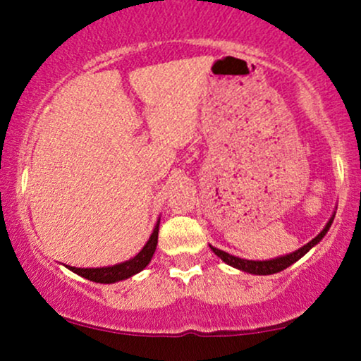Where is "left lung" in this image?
I'll return each instance as SVG.
<instances>
[{
  "label": "left lung",
  "instance_id": "1",
  "mask_svg": "<svg viewBox=\"0 0 361 361\" xmlns=\"http://www.w3.org/2000/svg\"><path fill=\"white\" fill-rule=\"evenodd\" d=\"M334 221V215L329 219V222L326 224L324 229L319 233L316 238L312 239V241H309L305 246H302L300 250L290 252V255H285V256H279V258H273V259H267V261H251V259H243V258H238V256H233L229 255V252L222 251V250H217V247L210 246V250H212L215 255L221 258L224 263H227L229 267H234L238 268V270L241 271H246V273H251V275H273V273H279L281 270H285V268H288L290 264H293L295 261H299L302 256L305 255L309 250H312L316 244L321 241L322 238H324L327 231H329L331 224Z\"/></svg>",
  "mask_w": 361,
  "mask_h": 361
}]
</instances>
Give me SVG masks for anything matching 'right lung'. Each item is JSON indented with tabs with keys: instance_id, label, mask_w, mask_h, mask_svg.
<instances>
[{
	"instance_id": "obj_1",
	"label": "right lung",
	"mask_w": 361,
	"mask_h": 361,
	"mask_svg": "<svg viewBox=\"0 0 361 361\" xmlns=\"http://www.w3.org/2000/svg\"><path fill=\"white\" fill-rule=\"evenodd\" d=\"M157 233H159V221H157L154 231H152L151 238L146 243V246L140 250L132 259L123 261V263L114 264V267H103V268H74L68 267L69 270L81 275L82 279L97 281V283H115V281L126 280L128 276L135 275V273L142 271L151 261L157 246Z\"/></svg>"
}]
</instances>
